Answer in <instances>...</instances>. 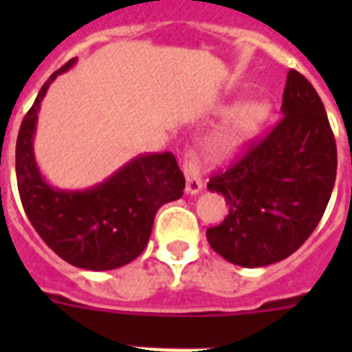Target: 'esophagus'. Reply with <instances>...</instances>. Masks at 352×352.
Listing matches in <instances>:
<instances>
[{
  "label": "esophagus",
  "instance_id": "1",
  "mask_svg": "<svg viewBox=\"0 0 352 352\" xmlns=\"http://www.w3.org/2000/svg\"><path fill=\"white\" fill-rule=\"evenodd\" d=\"M182 170L186 177V193L195 195L203 190V173H201V164H199L197 153L192 148H188L182 155Z\"/></svg>",
  "mask_w": 352,
  "mask_h": 352
}]
</instances>
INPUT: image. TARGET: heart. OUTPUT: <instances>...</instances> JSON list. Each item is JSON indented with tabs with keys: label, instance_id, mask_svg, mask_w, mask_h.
<instances>
[{
	"label": "heart",
	"instance_id": "obj_1",
	"mask_svg": "<svg viewBox=\"0 0 352 352\" xmlns=\"http://www.w3.org/2000/svg\"><path fill=\"white\" fill-rule=\"evenodd\" d=\"M221 113L230 117L223 129L212 138L208 151L214 159H234L261 131L270 115V106L267 102L250 100L237 107H223Z\"/></svg>",
	"mask_w": 352,
	"mask_h": 352
}]
</instances>
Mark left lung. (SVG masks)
<instances>
[{
	"mask_svg": "<svg viewBox=\"0 0 352 352\" xmlns=\"http://www.w3.org/2000/svg\"><path fill=\"white\" fill-rule=\"evenodd\" d=\"M283 117L239 162L210 179L228 215L206 230L226 261L267 267L294 254L314 232L336 179V142L322 98L294 69L287 74Z\"/></svg>",
	"mask_w": 352,
	"mask_h": 352,
	"instance_id": "8db88e82",
	"label": "left lung"
}]
</instances>
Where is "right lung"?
I'll use <instances>...</instances> for the list:
<instances>
[{
	"mask_svg": "<svg viewBox=\"0 0 352 352\" xmlns=\"http://www.w3.org/2000/svg\"><path fill=\"white\" fill-rule=\"evenodd\" d=\"M74 62L51 74L25 115L16 142V179L25 214L47 246L74 267L113 270L142 254L155 214L181 199L186 182L170 151L138 155L87 190H60L43 179L32 146L40 104Z\"/></svg>",
	"mask_w": 352,
	"mask_h": 352,
	"instance_id": "obj_1",
	"label": "right lung"
}]
</instances>
